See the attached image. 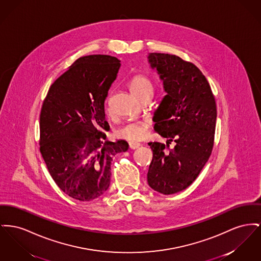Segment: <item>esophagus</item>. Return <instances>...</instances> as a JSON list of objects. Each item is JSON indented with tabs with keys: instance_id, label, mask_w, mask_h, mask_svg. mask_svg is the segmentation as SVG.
I'll return each mask as SVG.
<instances>
[{
	"instance_id": "obj_1",
	"label": "esophagus",
	"mask_w": 261,
	"mask_h": 261,
	"mask_svg": "<svg viewBox=\"0 0 261 261\" xmlns=\"http://www.w3.org/2000/svg\"><path fill=\"white\" fill-rule=\"evenodd\" d=\"M129 146H130V149L136 150V149H138V148L141 147V144H138V143H130Z\"/></svg>"
}]
</instances>
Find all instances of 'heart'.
Instances as JSON below:
<instances>
[{"mask_svg": "<svg viewBox=\"0 0 261 261\" xmlns=\"http://www.w3.org/2000/svg\"><path fill=\"white\" fill-rule=\"evenodd\" d=\"M129 90L137 98L143 97L147 93H153V84L150 79L138 75L133 77L129 83ZM149 130V122L144 120L129 121L120 126L116 132L119 138L130 142H138L147 136Z\"/></svg>", "mask_w": 261, "mask_h": 261, "instance_id": "obj_1", "label": "heart"}]
</instances>
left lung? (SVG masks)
<instances>
[{
  "mask_svg": "<svg viewBox=\"0 0 261 261\" xmlns=\"http://www.w3.org/2000/svg\"><path fill=\"white\" fill-rule=\"evenodd\" d=\"M148 62L167 93L153 112V129L168 140L167 145L149 143L153 160L147 177L154 191L169 195L187 188L208 162L217 108L208 81L194 64L165 53H149ZM172 139L175 149L168 151Z\"/></svg>",
  "mask_w": 261,
  "mask_h": 261,
  "instance_id": "1",
  "label": "left lung"
}]
</instances>
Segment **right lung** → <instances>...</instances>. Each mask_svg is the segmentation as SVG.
Wrapping results in <instances>:
<instances>
[{
    "label": "right lung",
    "instance_id": "1",
    "mask_svg": "<svg viewBox=\"0 0 261 261\" xmlns=\"http://www.w3.org/2000/svg\"><path fill=\"white\" fill-rule=\"evenodd\" d=\"M120 61L109 55L79 58L50 87L40 112V153L55 184L74 199L91 201L110 184V165L129 148L109 142L105 100Z\"/></svg>",
    "mask_w": 261,
    "mask_h": 261
}]
</instances>
